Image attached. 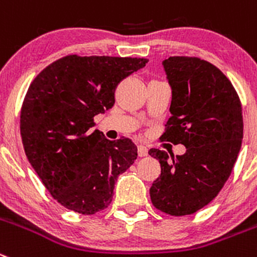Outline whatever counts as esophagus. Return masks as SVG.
<instances>
[{"mask_svg":"<svg viewBox=\"0 0 257 257\" xmlns=\"http://www.w3.org/2000/svg\"><path fill=\"white\" fill-rule=\"evenodd\" d=\"M148 155V148L146 146H138V156L140 157H146Z\"/></svg>","mask_w":257,"mask_h":257,"instance_id":"esophagus-1","label":"esophagus"}]
</instances>
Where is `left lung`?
<instances>
[{"instance_id":"obj_1","label":"left lung","mask_w":257,"mask_h":257,"mask_svg":"<svg viewBox=\"0 0 257 257\" xmlns=\"http://www.w3.org/2000/svg\"><path fill=\"white\" fill-rule=\"evenodd\" d=\"M172 90L162 141L184 145L181 156L150 150L161 175L150 189L152 204L166 214H193L222 190L243 138L242 106L231 81L220 69L196 57L162 62Z\"/></svg>"}]
</instances>
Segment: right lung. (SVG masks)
<instances>
[{
    "mask_svg": "<svg viewBox=\"0 0 257 257\" xmlns=\"http://www.w3.org/2000/svg\"><path fill=\"white\" fill-rule=\"evenodd\" d=\"M148 59L66 56L29 86L20 133L26 157L50 195L69 210L95 214L110 204L117 176L137 160L129 138L109 141L91 131L111 109L116 86Z\"/></svg>",
    "mask_w": 257,
    "mask_h": 257,
    "instance_id": "right-lung-1",
    "label": "right lung"
}]
</instances>
